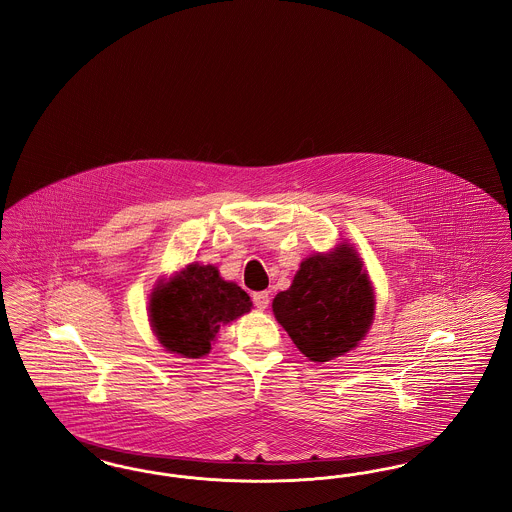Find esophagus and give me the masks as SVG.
Instances as JSON below:
<instances>
[{
  "label": "esophagus",
  "mask_w": 512,
  "mask_h": 512,
  "mask_svg": "<svg viewBox=\"0 0 512 512\" xmlns=\"http://www.w3.org/2000/svg\"><path fill=\"white\" fill-rule=\"evenodd\" d=\"M253 303L257 309H267L270 303V293L268 292H255L253 293Z\"/></svg>",
  "instance_id": "1"
}]
</instances>
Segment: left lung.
Masks as SVG:
<instances>
[{
    "mask_svg": "<svg viewBox=\"0 0 512 512\" xmlns=\"http://www.w3.org/2000/svg\"><path fill=\"white\" fill-rule=\"evenodd\" d=\"M272 311L305 357L326 363L365 338L374 295L357 253L340 247L305 259L290 290L274 297Z\"/></svg>",
    "mask_w": 512,
    "mask_h": 512,
    "instance_id": "8db88e82",
    "label": "left lung"
}]
</instances>
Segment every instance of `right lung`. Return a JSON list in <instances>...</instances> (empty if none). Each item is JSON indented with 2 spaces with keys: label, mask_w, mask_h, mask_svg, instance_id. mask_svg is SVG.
Masks as SVG:
<instances>
[{
  "label": "right lung",
  "mask_w": 512,
  "mask_h": 512,
  "mask_svg": "<svg viewBox=\"0 0 512 512\" xmlns=\"http://www.w3.org/2000/svg\"><path fill=\"white\" fill-rule=\"evenodd\" d=\"M249 309V295L238 284L222 280L217 268L190 265L153 292L149 317L163 347L197 359L209 353L222 324Z\"/></svg>",
  "instance_id": "1"
}]
</instances>
